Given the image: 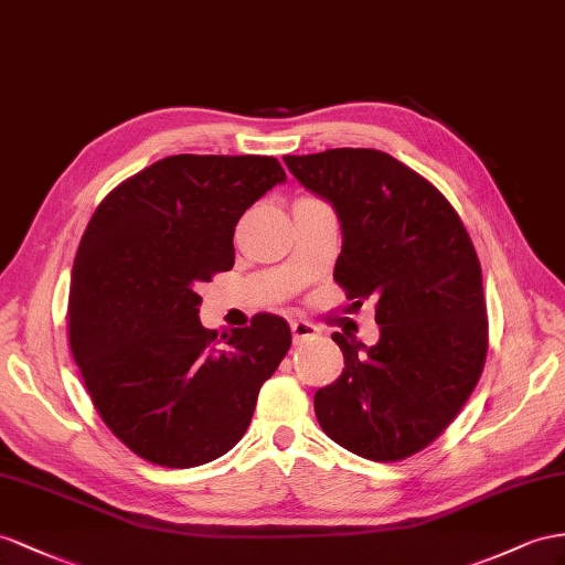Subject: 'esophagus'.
<instances>
[{"label":"esophagus","instance_id":"obj_1","mask_svg":"<svg viewBox=\"0 0 565 565\" xmlns=\"http://www.w3.org/2000/svg\"><path fill=\"white\" fill-rule=\"evenodd\" d=\"M291 334H294V343H302V341L317 337V327L306 322V320H294L291 322Z\"/></svg>","mask_w":565,"mask_h":565}]
</instances>
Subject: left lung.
<instances>
[{
	"label": "left lung",
	"mask_w": 565,
	"mask_h": 565,
	"mask_svg": "<svg viewBox=\"0 0 565 565\" xmlns=\"http://www.w3.org/2000/svg\"><path fill=\"white\" fill-rule=\"evenodd\" d=\"M288 171L334 205V279L353 306L374 300L380 341L331 334L341 377L315 394L327 437L377 462L423 451L451 425L487 358L482 269L458 212L392 154L337 148L286 154Z\"/></svg>",
	"instance_id": "1"
}]
</instances>
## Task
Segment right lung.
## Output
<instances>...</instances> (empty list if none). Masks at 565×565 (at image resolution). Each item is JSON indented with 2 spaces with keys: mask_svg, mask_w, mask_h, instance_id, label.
Listing matches in <instances>:
<instances>
[{
  "mask_svg": "<svg viewBox=\"0 0 565 565\" xmlns=\"http://www.w3.org/2000/svg\"><path fill=\"white\" fill-rule=\"evenodd\" d=\"M286 181L277 157H164L99 202L71 271L68 343L105 425L154 466L224 456L291 349L277 315L216 334L198 286L234 267V231Z\"/></svg>",
  "mask_w": 565,
  "mask_h": 565,
  "instance_id": "1",
  "label": "right lung"
}]
</instances>
